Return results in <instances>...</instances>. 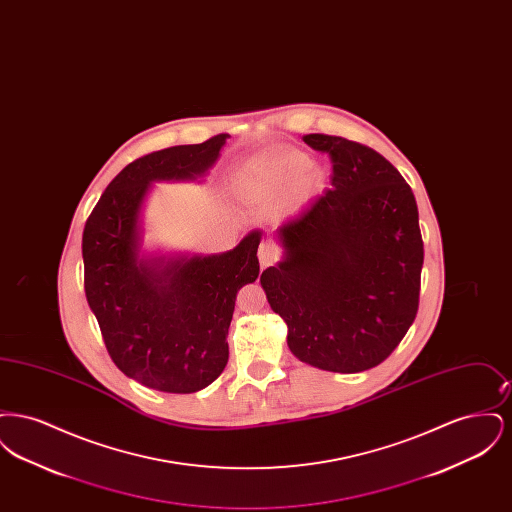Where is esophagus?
I'll list each match as a JSON object with an SVG mask.
<instances>
[{"mask_svg":"<svg viewBox=\"0 0 512 512\" xmlns=\"http://www.w3.org/2000/svg\"><path fill=\"white\" fill-rule=\"evenodd\" d=\"M257 257H259V263H261V267L265 268L268 265H272L274 263V259H276V247L272 244L259 245V253H257Z\"/></svg>","mask_w":512,"mask_h":512,"instance_id":"34e87169","label":"esophagus"}]
</instances>
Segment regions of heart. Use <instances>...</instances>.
I'll list each match as a JSON object with an SVG mask.
<instances>
[{
    "label": "heart",
    "instance_id": "1",
    "mask_svg": "<svg viewBox=\"0 0 512 512\" xmlns=\"http://www.w3.org/2000/svg\"><path fill=\"white\" fill-rule=\"evenodd\" d=\"M242 184L263 194H278L290 188L292 199H303L317 190L320 172L309 167V157L305 153L284 149L245 167Z\"/></svg>",
    "mask_w": 512,
    "mask_h": 512
}]
</instances>
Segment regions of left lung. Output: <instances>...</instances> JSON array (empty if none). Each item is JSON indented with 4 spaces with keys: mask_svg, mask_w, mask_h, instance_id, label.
Here are the masks:
<instances>
[{
    "mask_svg": "<svg viewBox=\"0 0 512 512\" xmlns=\"http://www.w3.org/2000/svg\"><path fill=\"white\" fill-rule=\"evenodd\" d=\"M330 153L332 190L274 230L280 261L261 274L293 355L353 374L380 365L418 311L424 261L413 190L380 153L340 136L307 134Z\"/></svg>",
    "mask_w": 512,
    "mask_h": 512,
    "instance_id": "obj_1",
    "label": "left lung"
}]
</instances>
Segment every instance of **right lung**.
I'll return each mask as SVG.
<instances>
[{"mask_svg": "<svg viewBox=\"0 0 512 512\" xmlns=\"http://www.w3.org/2000/svg\"><path fill=\"white\" fill-rule=\"evenodd\" d=\"M228 138L136 159L105 188L84 226V288L105 347L121 372L151 390L194 393L219 378L236 293L259 276V228L211 255L144 245L153 184L203 182Z\"/></svg>", "mask_w": 512, "mask_h": 512, "instance_id": "1", "label": "right lung"}]
</instances>
